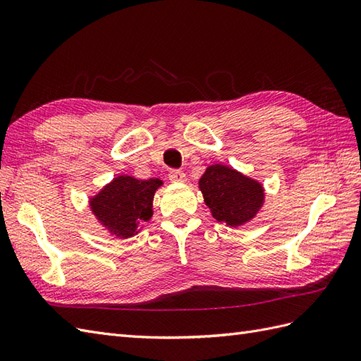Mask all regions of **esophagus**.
I'll use <instances>...</instances> for the list:
<instances>
[{"instance_id":"34e87169","label":"esophagus","mask_w":361,"mask_h":361,"mask_svg":"<svg viewBox=\"0 0 361 361\" xmlns=\"http://www.w3.org/2000/svg\"><path fill=\"white\" fill-rule=\"evenodd\" d=\"M169 180L172 183H184L186 181V175H184L183 171L172 169V171H169Z\"/></svg>"}]
</instances>
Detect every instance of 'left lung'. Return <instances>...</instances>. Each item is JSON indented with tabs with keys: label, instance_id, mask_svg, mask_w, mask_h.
Returning a JSON list of instances; mask_svg holds the SVG:
<instances>
[{
	"label": "left lung",
	"instance_id": "8db88e82",
	"mask_svg": "<svg viewBox=\"0 0 361 361\" xmlns=\"http://www.w3.org/2000/svg\"><path fill=\"white\" fill-rule=\"evenodd\" d=\"M198 188L212 216L230 227L250 223L265 201L264 186L259 181L221 163L207 166Z\"/></svg>",
	"mask_w": 361,
	"mask_h": 361
}]
</instances>
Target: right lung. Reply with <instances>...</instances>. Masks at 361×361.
Wrapping results in <instances>:
<instances>
[{
	"label": "right lung",
	"instance_id": "1",
	"mask_svg": "<svg viewBox=\"0 0 361 361\" xmlns=\"http://www.w3.org/2000/svg\"><path fill=\"white\" fill-rule=\"evenodd\" d=\"M161 184L159 178L137 180L131 175H117L90 198V209L109 235L131 238L152 218L154 195Z\"/></svg>",
	"mask_w": 361,
	"mask_h": 361
}]
</instances>
